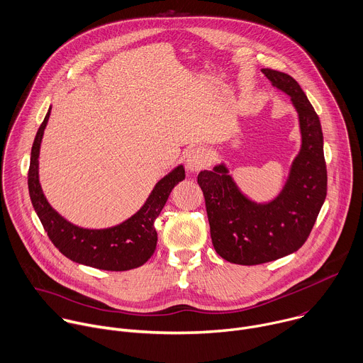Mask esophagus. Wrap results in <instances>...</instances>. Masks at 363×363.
Returning a JSON list of instances; mask_svg holds the SVG:
<instances>
[{"label":"esophagus","instance_id":"1","mask_svg":"<svg viewBox=\"0 0 363 363\" xmlns=\"http://www.w3.org/2000/svg\"><path fill=\"white\" fill-rule=\"evenodd\" d=\"M208 162V153L204 147H193L186 155V166L189 172H200L207 166Z\"/></svg>","mask_w":363,"mask_h":363}]
</instances>
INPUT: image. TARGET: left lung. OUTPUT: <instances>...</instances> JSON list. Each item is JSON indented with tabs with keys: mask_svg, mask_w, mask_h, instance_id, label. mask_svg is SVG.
Wrapping results in <instances>:
<instances>
[{
	"mask_svg": "<svg viewBox=\"0 0 363 363\" xmlns=\"http://www.w3.org/2000/svg\"><path fill=\"white\" fill-rule=\"evenodd\" d=\"M262 72L291 97L299 116L302 147L283 190L269 203H256L239 190L223 163L197 176L217 255L245 266L299 250L313 229L328 190L323 134L315 108L294 77L272 68Z\"/></svg>",
	"mask_w": 363,
	"mask_h": 363,
	"instance_id": "8db88e82",
	"label": "left lung"
}]
</instances>
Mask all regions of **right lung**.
<instances>
[{
    "label": "right lung",
    "mask_w": 363,
    "mask_h": 363,
    "mask_svg": "<svg viewBox=\"0 0 363 363\" xmlns=\"http://www.w3.org/2000/svg\"><path fill=\"white\" fill-rule=\"evenodd\" d=\"M48 110L41 123L31 149L28 170V191L33 207L52 245L69 260L90 267L123 272L146 263L155 253L157 232L155 220L163 210L169 194L177 183L184 180L183 166H177L153 189L141 208L125 222L107 229H83L67 222L47 201L38 179V156Z\"/></svg>",
    "instance_id": "add662e5"
}]
</instances>
